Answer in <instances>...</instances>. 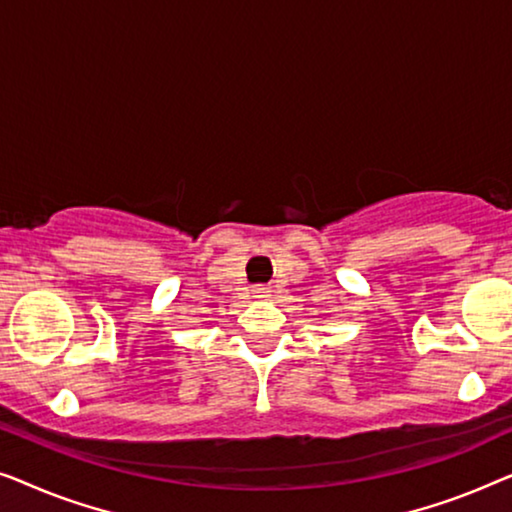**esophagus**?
<instances>
[{
    "mask_svg": "<svg viewBox=\"0 0 512 512\" xmlns=\"http://www.w3.org/2000/svg\"><path fill=\"white\" fill-rule=\"evenodd\" d=\"M253 294L257 299H266V297H269V287H255Z\"/></svg>",
    "mask_w": 512,
    "mask_h": 512,
    "instance_id": "34e87169",
    "label": "esophagus"
}]
</instances>
